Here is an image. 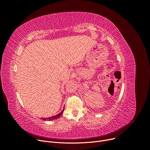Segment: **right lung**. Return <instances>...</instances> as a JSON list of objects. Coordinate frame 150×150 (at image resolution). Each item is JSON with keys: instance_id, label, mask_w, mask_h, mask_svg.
Returning a JSON list of instances; mask_svg holds the SVG:
<instances>
[{"instance_id": "add662e5", "label": "right lung", "mask_w": 150, "mask_h": 150, "mask_svg": "<svg viewBox=\"0 0 150 150\" xmlns=\"http://www.w3.org/2000/svg\"><path fill=\"white\" fill-rule=\"evenodd\" d=\"M63 111H64V110H62V111L59 113V114H58V115H54V116H53V117H50V118H47V119H45V118H43V120H56V119H58V118H59L61 115H62V113H63Z\"/></svg>"}]
</instances>
